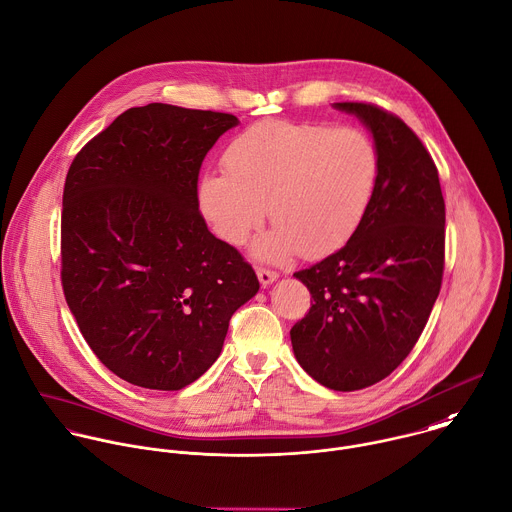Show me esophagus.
<instances>
[{
  "mask_svg": "<svg viewBox=\"0 0 512 512\" xmlns=\"http://www.w3.org/2000/svg\"><path fill=\"white\" fill-rule=\"evenodd\" d=\"M257 277H259L261 285L267 287V285H271V283L279 277V273H277V271H271V269H267V267H257Z\"/></svg>",
  "mask_w": 512,
  "mask_h": 512,
  "instance_id": "obj_1",
  "label": "esophagus"
}]
</instances>
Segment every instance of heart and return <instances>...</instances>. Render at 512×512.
<instances>
[{
  "label": "heart",
  "mask_w": 512,
  "mask_h": 512,
  "mask_svg": "<svg viewBox=\"0 0 512 512\" xmlns=\"http://www.w3.org/2000/svg\"><path fill=\"white\" fill-rule=\"evenodd\" d=\"M223 167L227 173H205L197 189L201 213L223 241L245 243L269 209L277 227L257 243L261 257H323L363 223L381 155L357 127L265 119L229 141Z\"/></svg>",
  "instance_id": "b5f03b06"
}]
</instances>
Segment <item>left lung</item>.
Listing matches in <instances>:
<instances>
[{"mask_svg":"<svg viewBox=\"0 0 512 512\" xmlns=\"http://www.w3.org/2000/svg\"><path fill=\"white\" fill-rule=\"evenodd\" d=\"M335 107L371 129L381 175L347 245L295 273L313 299L291 343L317 383L359 391L389 377L429 321L445 269V199L431 153L401 117L363 101Z\"/></svg>","mask_w":512,"mask_h":512,"instance_id":"1","label":"left lung"}]
</instances>
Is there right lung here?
<instances>
[{
	"label": "right lung",
	"instance_id": "1",
	"mask_svg": "<svg viewBox=\"0 0 512 512\" xmlns=\"http://www.w3.org/2000/svg\"><path fill=\"white\" fill-rule=\"evenodd\" d=\"M231 113L149 103L121 113L71 161L61 287L97 359L119 379L179 391L219 357L259 291L243 255L199 211V169Z\"/></svg>",
	"mask_w": 512,
	"mask_h": 512
}]
</instances>
